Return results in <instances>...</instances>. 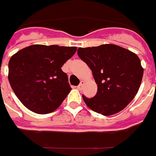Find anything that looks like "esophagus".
I'll use <instances>...</instances> for the list:
<instances>
[{
	"label": "esophagus",
	"mask_w": 156,
	"mask_h": 156,
	"mask_svg": "<svg viewBox=\"0 0 156 156\" xmlns=\"http://www.w3.org/2000/svg\"><path fill=\"white\" fill-rule=\"evenodd\" d=\"M83 83H84V82H83V81H81V82H80V83H79V85H78V90H81V89L83 88Z\"/></svg>",
	"instance_id": "obj_1"
}]
</instances>
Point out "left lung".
Returning a JSON list of instances; mask_svg holds the SVG:
<instances>
[{
  "label": "left lung",
  "instance_id": "obj_1",
  "mask_svg": "<svg viewBox=\"0 0 156 156\" xmlns=\"http://www.w3.org/2000/svg\"><path fill=\"white\" fill-rule=\"evenodd\" d=\"M78 57L90 68L98 92L83 99L90 109L104 115L123 110L136 97L143 75L136 53L112 44L78 49Z\"/></svg>",
  "mask_w": 156,
  "mask_h": 156
}]
</instances>
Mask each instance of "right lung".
<instances>
[{
  "mask_svg": "<svg viewBox=\"0 0 156 156\" xmlns=\"http://www.w3.org/2000/svg\"><path fill=\"white\" fill-rule=\"evenodd\" d=\"M76 51V46L33 45L11 57L8 80L25 107L47 114L61 105L72 90L61 67Z\"/></svg>",
  "mask_w": 156,
  "mask_h": 156,
  "instance_id": "add662e5",
  "label": "right lung"
}]
</instances>
